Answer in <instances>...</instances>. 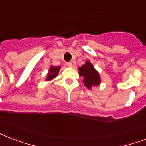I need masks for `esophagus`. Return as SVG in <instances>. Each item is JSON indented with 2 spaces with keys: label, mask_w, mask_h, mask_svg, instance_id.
<instances>
[{
  "label": "esophagus",
  "mask_w": 146,
  "mask_h": 146,
  "mask_svg": "<svg viewBox=\"0 0 146 146\" xmlns=\"http://www.w3.org/2000/svg\"><path fill=\"white\" fill-rule=\"evenodd\" d=\"M66 66H70V67H71V66H73V64H72L71 62H67V63H66Z\"/></svg>",
  "instance_id": "1"
}]
</instances>
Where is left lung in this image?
Listing matches in <instances>:
<instances>
[{
  "mask_svg": "<svg viewBox=\"0 0 146 146\" xmlns=\"http://www.w3.org/2000/svg\"><path fill=\"white\" fill-rule=\"evenodd\" d=\"M78 70L80 76L83 78L85 86H86L88 89H91L92 86H96L100 84L101 79L99 74L89 60L79 67Z\"/></svg>",
  "mask_w": 146,
  "mask_h": 146,
  "instance_id": "left-lung-1",
  "label": "left lung"
}]
</instances>
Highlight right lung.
Masks as SVG:
<instances>
[{
	"instance_id": "obj_1",
	"label": "right lung",
	"mask_w": 146,
	"mask_h": 146,
	"mask_svg": "<svg viewBox=\"0 0 146 146\" xmlns=\"http://www.w3.org/2000/svg\"><path fill=\"white\" fill-rule=\"evenodd\" d=\"M60 66H50V68L49 69L48 73V76L46 77V81H50V80L54 79L57 76L60 70Z\"/></svg>"
}]
</instances>
